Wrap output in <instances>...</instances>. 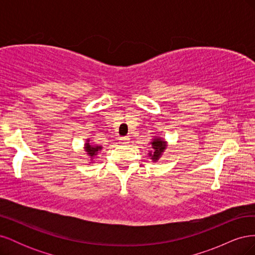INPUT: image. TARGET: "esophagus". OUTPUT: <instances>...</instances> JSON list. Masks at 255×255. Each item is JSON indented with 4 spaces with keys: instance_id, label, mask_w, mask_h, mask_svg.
Listing matches in <instances>:
<instances>
[{
    "instance_id": "34e87169",
    "label": "esophagus",
    "mask_w": 255,
    "mask_h": 255,
    "mask_svg": "<svg viewBox=\"0 0 255 255\" xmlns=\"http://www.w3.org/2000/svg\"><path fill=\"white\" fill-rule=\"evenodd\" d=\"M129 141V137L128 136H122L119 138V142L120 143H128Z\"/></svg>"
}]
</instances>
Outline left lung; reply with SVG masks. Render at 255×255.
<instances>
[{
    "instance_id": "1",
    "label": "left lung",
    "mask_w": 255,
    "mask_h": 255,
    "mask_svg": "<svg viewBox=\"0 0 255 255\" xmlns=\"http://www.w3.org/2000/svg\"><path fill=\"white\" fill-rule=\"evenodd\" d=\"M165 146H166L165 141L159 139V138H156V139H154V141L152 142V149H153V151H152V153H150V155L152 156L151 158L154 161H156L159 158L160 154L163 153L164 150H165Z\"/></svg>"
}]
</instances>
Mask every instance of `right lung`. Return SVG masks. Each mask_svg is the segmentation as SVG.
Returning <instances> with one entry per match:
<instances>
[{
    "instance_id": "add662e5",
    "label": "right lung",
    "mask_w": 255,
    "mask_h": 255,
    "mask_svg": "<svg viewBox=\"0 0 255 255\" xmlns=\"http://www.w3.org/2000/svg\"><path fill=\"white\" fill-rule=\"evenodd\" d=\"M85 148H86V152H88L89 156L92 157V156L97 155V152L99 150H101L102 146L101 145H91L89 143H86V146H85Z\"/></svg>"
}]
</instances>
